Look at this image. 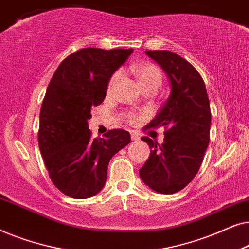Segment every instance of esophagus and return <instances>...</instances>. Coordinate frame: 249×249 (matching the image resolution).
Returning <instances> with one entry per match:
<instances>
[{"label":"esophagus","instance_id":"1","mask_svg":"<svg viewBox=\"0 0 249 249\" xmlns=\"http://www.w3.org/2000/svg\"><path fill=\"white\" fill-rule=\"evenodd\" d=\"M130 135H131V141H134V142H138L139 141V136L136 134V132L132 131Z\"/></svg>","mask_w":249,"mask_h":249}]
</instances>
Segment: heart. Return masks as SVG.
I'll return each instance as SVG.
<instances>
[{
  "label": "heart",
  "mask_w": 249,
  "mask_h": 249,
  "mask_svg": "<svg viewBox=\"0 0 249 249\" xmlns=\"http://www.w3.org/2000/svg\"><path fill=\"white\" fill-rule=\"evenodd\" d=\"M135 73L137 77L139 86H148V85H153L155 87H160L162 83V73L160 69L154 64L151 63H142L139 66L135 67ZM119 77H120V72H115L112 76L110 83H108V90L113 89L115 84L118 83ZM136 120L135 117H130V121L134 122Z\"/></svg>",
  "instance_id": "heart-1"
}]
</instances>
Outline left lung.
<instances>
[{"label":"left lung","instance_id":"left-lung-1","mask_svg":"<svg viewBox=\"0 0 249 249\" xmlns=\"http://www.w3.org/2000/svg\"><path fill=\"white\" fill-rule=\"evenodd\" d=\"M164 71L170 95L148 127H165L159 145L142 137L151 148L139 177L160 194H173L188 185L198 172L209 146L211 108L205 84L188 61L170 51H145Z\"/></svg>","mask_w":249,"mask_h":249}]
</instances>
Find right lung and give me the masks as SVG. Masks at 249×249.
Masks as SVG:
<instances>
[{
  "instance_id": "add662e5",
  "label": "right lung",
  "mask_w": 249,
  "mask_h": 249,
  "mask_svg": "<svg viewBox=\"0 0 249 249\" xmlns=\"http://www.w3.org/2000/svg\"><path fill=\"white\" fill-rule=\"evenodd\" d=\"M132 51H77L61 62L47 86L39 114L40 154L52 182L71 198H89L100 193L112 156L130 142V134L122 129L93 139L88 120L91 108L107 96L112 74Z\"/></svg>"
}]
</instances>
